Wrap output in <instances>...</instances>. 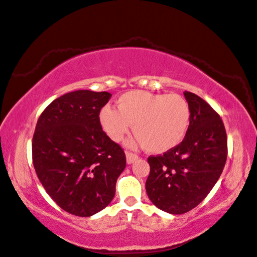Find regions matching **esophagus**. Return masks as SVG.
I'll return each mask as SVG.
<instances>
[{
    "label": "esophagus",
    "instance_id": "1",
    "mask_svg": "<svg viewBox=\"0 0 257 257\" xmlns=\"http://www.w3.org/2000/svg\"><path fill=\"white\" fill-rule=\"evenodd\" d=\"M125 157H127L128 165H130V163H133L134 161L138 159V155L134 154V152H132V151H125Z\"/></svg>",
    "mask_w": 257,
    "mask_h": 257
}]
</instances>
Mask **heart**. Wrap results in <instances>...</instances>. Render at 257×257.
<instances>
[{"label": "heart", "mask_w": 257, "mask_h": 257, "mask_svg": "<svg viewBox=\"0 0 257 257\" xmlns=\"http://www.w3.org/2000/svg\"><path fill=\"white\" fill-rule=\"evenodd\" d=\"M190 118V106L182 96L145 90L124 92L117 99V110L105 106L99 112L103 132L112 141L120 143L134 124L135 136L152 154H162L181 143Z\"/></svg>", "instance_id": "heart-1"}]
</instances>
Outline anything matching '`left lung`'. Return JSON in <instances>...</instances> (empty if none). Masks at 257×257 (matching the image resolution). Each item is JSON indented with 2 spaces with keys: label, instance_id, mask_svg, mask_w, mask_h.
I'll return each mask as SVG.
<instances>
[{
  "label": "left lung",
  "instance_id": "obj_1",
  "mask_svg": "<svg viewBox=\"0 0 257 257\" xmlns=\"http://www.w3.org/2000/svg\"><path fill=\"white\" fill-rule=\"evenodd\" d=\"M190 124L184 139L163 155L150 156L146 182L160 210L183 214L203 201L219 180L227 158V138L220 114L204 99L184 91Z\"/></svg>",
  "mask_w": 257,
  "mask_h": 257
}]
</instances>
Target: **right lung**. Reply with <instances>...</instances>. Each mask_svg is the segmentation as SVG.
<instances>
[{"instance_id":"add662e5","label":"right lung","mask_w":257,"mask_h":257,"mask_svg":"<svg viewBox=\"0 0 257 257\" xmlns=\"http://www.w3.org/2000/svg\"><path fill=\"white\" fill-rule=\"evenodd\" d=\"M107 91L76 90L41 113L32 140L33 165L43 187L70 214L90 216L110 203L125 155L99 121Z\"/></svg>"}]
</instances>
